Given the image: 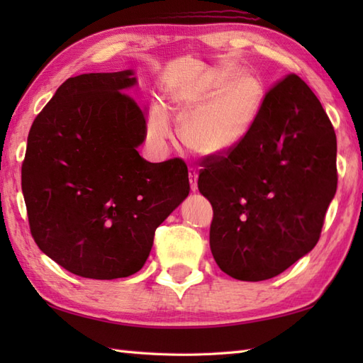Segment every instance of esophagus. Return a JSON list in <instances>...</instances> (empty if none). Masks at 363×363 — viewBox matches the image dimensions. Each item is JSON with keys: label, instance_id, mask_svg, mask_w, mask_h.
Wrapping results in <instances>:
<instances>
[{"label": "esophagus", "instance_id": "esophagus-1", "mask_svg": "<svg viewBox=\"0 0 363 363\" xmlns=\"http://www.w3.org/2000/svg\"><path fill=\"white\" fill-rule=\"evenodd\" d=\"M189 179H190V187L194 191L198 190V173L194 167H190V173H189Z\"/></svg>", "mask_w": 363, "mask_h": 363}]
</instances>
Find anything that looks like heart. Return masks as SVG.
<instances>
[{"label":"heart","mask_w":363,"mask_h":363,"mask_svg":"<svg viewBox=\"0 0 363 363\" xmlns=\"http://www.w3.org/2000/svg\"><path fill=\"white\" fill-rule=\"evenodd\" d=\"M264 87L256 74L235 65L213 68L194 89L177 95L173 107L182 120L181 135L190 150L215 156L233 148L248 134L260 109ZM165 111H154L148 135L156 148L172 137Z\"/></svg>","instance_id":"1"}]
</instances>
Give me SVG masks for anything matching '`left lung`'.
<instances>
[{
	"label": "left lung",
	"instance_id": "obj_1",
	"mask_svg": "<svg viewBox=\"0 0 363 363\" xmlns=\"http://www.w3.org/2000/svg\"><path fill=\"white\" fill-rule=\"evenodd\" d=\"M199 167L221 272L265 281L318 243L337 190V138L318 98L295 73L267 91L240 142Z\"/></svg>",
	"mask_w": 363,
	"mask_h": 363
}]
</instances>
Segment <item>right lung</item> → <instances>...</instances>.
<instances>
[{"label": "right lung", "instance_id": "right-lung-1", "mask_svg": "<svg viewBox=\"0 0 363 363\" xmlns=\"http://www.w3.org/2000/svg\"><path fill=\"white\" fill-rule=\"evenodd\" d=\"M133 72L68 78L37 115L21 165L30 235L73 274L137 273L154 233L190 191L186 162L137 151L146 113L126 89Z\"/></svg>", "mask_w": 363, "mask_h": 363}]
</instances>
